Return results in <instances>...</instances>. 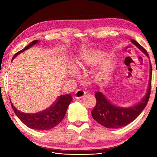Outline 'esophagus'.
<instances>
[{
    "mask_svg": "<svg viewBox=\"0 0 157 157\" xmlns=\"http://www.w3.org/2000/svg\"><path fill=\"white\" fill-rule=\"evenodd\" d=\"M85 94H86V92L84 90L78 89V90H77L75 93V97L78 99L81 98L85 95Z\"/></svg>",
    "mask_w": 157,
    "mask_h": 157,
    "instance_id": "obj_1",
    "label": "esophagus"
}]
</instances>
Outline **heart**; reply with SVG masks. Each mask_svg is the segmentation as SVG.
<instances>
[{
	"instance_id": "obj_1",
	"label": "heart",
	"mask_w": 157,
	"mask_h": 157,
	"mask_svg": "<svg viewBox=\"0 0 157 157\" xmlns=\"http://www.w3.org/2000/svg\"><path fill=\"white\" fill-rule=\"evenodd\" d=\"M98 61V56L93 52H87L82 54L78 61L77 65L80 68H84L86 66H92Z\"/></svg>"
}]
</instances>
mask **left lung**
Here are the masks:
<instances>
[{
	"instance_id": "left-lung-1",
	"label": "left lung",
	"mask_w": 157,
	"mask_h": 157,
	"mask_svg": "<svg viewBox=\"0 0 157 157\" xmlns=\"http://www.w3.org/2000/svg\"><path fill=\"white\" fill-rule=\"evenodd\" d=\"M132 42L148 56L146 49L134 40ZM152 82V66L151 64V74L148 92L142 101L136 106L129 108H121L112 105L106 99L101 92H97L95 94L96 104L92 111V116L95 121L105 128H119L128 125L137 117L143 111L150 98Z\"/></svg>"
}]
</instances>
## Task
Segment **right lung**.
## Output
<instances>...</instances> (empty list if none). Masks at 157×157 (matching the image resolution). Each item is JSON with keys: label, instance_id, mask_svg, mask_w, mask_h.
Masks as SVG:
<instances>
[{"label": "right lung", "instance_id": "1", "mask_svg": "<svg viewBox=\"0 0 157 157\" xmlns=\"http://www.w3.org/2000/svg\"><path fill=\"white\" fill-rule=\"evenodd\" d=\"M38 42V40L31 42L29 44L26 46L21 51L15 53V55L13 56L12 61L16 57V56L24 51L25 50L32 47ZM72 98V96L70 94L59 96L56 101L48 108L44 111L33 113V114L24 113L19 111L13 105L11 101V105L15 115L28 128L36 130H47L55 128L60 122L62 121Z\"/></svg>", "mask_w": 157, "mask_h": 157}]
</instances>
